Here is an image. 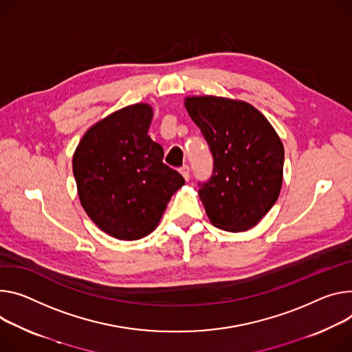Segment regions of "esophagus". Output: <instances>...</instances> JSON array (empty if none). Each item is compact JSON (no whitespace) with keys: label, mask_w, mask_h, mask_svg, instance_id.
<instances>
[{"label":"esophagus","mask_w":352,"mask_h":352,"mask_svg":"<svg viewBox=\"0 0 352 352\" xmlns=\"http://www.w3.org/2000/svg\"><path fill=\"white\" fill-rule=\"evenodd\" d=\"M179 173H181V175L188 181L189 179V167L188 166H182L179 170H178Z\"/></svg>","instance_id":"34e87169"}]
</instances>
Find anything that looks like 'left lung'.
I'll return each instance as SVG.
<instances>
[{"instance_id":"obj_1","label":"left lung","mask_w":352,"mask_h":352,"mask_svg":"<svg viewBox=\"0 0 352 352\" xmlns=\"http://www.w3.org/2000/svg\"><path fill=\"white\" fill-rule=\"evenodd\" d=\"M185 108L209 144L213 174L199 198L213 226L254 228L276 202L283 177V144L252 105L223 97H188Z\"/></svg>"}]
</instances>
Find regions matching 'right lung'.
Masks as SVG:
<instances>
[{"instance_id":"1","label":"right lung","mask_w":352,"mask_h":352,"mask_svg":"<svg viewBox=\"0 0 352 352\" xmlns=\"http://www.w3.org/2000/svg\"><path fill=\"white\" fill-rule=\"evenodd\" d=\"M153 109L122 108L91 126L73 155L80 202L89 219L119 240L150 234L185 179L163 163L147 135Z\"/></svg>"}]
</instances>
